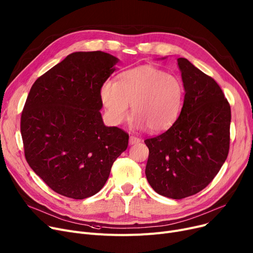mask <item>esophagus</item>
Segmentation results:
<instances>
[{
    "label": "esophagus",
    "mask_w": 253,
    "mask_h": 253,
    "mask_svg": "<svg viewBox=\"0 0 253 253\" xmlns=\"http://www.w3.org/2000/svg\"><path fill=\"white\" fill-rule=\"evenodd\" d=\"M138 142H140V138L135 137V136H130V137H129V144H130V145L136 144V143H138Z\"/></svg>",
    "instance_id": "obj_1"
}]
</instances>
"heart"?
<instances>
[{
  "label": "heart",
  "mask_w": 253,
  "mask_h": 253,
  "mask_svg": "<svg viewBox=\"0 0 253 253\" xmlns=\"http://www.w3.org/2000/svg\"><path fill=\"white\" fill-rule=\"evenodd\" d=\"M100 98L110 121L119 125L129 115L136 129L157 133L170 128L180 113L183 86L180 80L152 65H141L119 75L118 82L106 81Z\"/></svg>",
  "instance_id": "obj_1"
}]
</instances>
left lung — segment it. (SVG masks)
<instances>
[{
  "instance_id": "obj_1",
  "label": "left lung",
  "mask_w": 253,
  "mask_h": 253,
  "mask_svg": "<svg viewBox=\"0 0 253 253\" xmlns=\"http://www.w3.org/2000/svg\"><path fill=\"white\" fill-rule=\"evenodd\" d=\"M177 65L184 89L179 117L164 133L144 140L150 151L147 179L155 192L171 199L206 188L230 149L231 106L222 90L187 58H178Z\"/></svg>"
}]
</instances>
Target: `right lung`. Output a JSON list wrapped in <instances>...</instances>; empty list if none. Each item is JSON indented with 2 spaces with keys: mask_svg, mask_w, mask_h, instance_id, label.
<instances>
[{
  "mask_svg": "<svg viewBox=\"0 0 253 253\" xmlns=\"http://www.w3.org/2000/svg\"><path fill=\"white\" fill-rule=\"evenodd\" d=\"M120 60L74 52L34 83L21 114L26 161L50 189L72 199L98 193L129 135L105 126L100 89Z\"/></svg>",
  "mask_w": 253,
  "mask_h": 253,
  "instance_id": "add662e5",
  "label": "right lung"
}]
</instances>
